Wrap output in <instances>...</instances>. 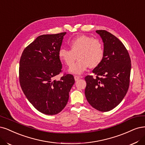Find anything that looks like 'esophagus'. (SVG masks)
Wrapping results in <instances>:
<instances>
[{
  "mask_svg": "<svg viewBox=\"0 0 145 145\" xmlns=\"http://www.w3.org/2000/svg\"><path fill=\"white\" fill-rule=\"evenodd\" d=\"M80 76H74V79H75V80H76V81H77L78 80L80 79Z\"/></svg>",
  "mask_w": 145,
  "mask_h": 145,
  "instance_id": "1",
  "label": "esophagus"
}]
</instances>
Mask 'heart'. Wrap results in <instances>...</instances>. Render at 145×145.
I'll return each instance as SVG.
<instances>
[{
  "label": "heart",
  "mask_w": 145,
  "mask_h": 145,
  "mask_svg": "<svg viewBox=\"0 0 145 145\" xmlns=\"http://www.w3.org/2000/svg\"><path fill=\"white\" fill-rule=\"evenodd\" d=\"M70 50L61 48L59 50L58 56L68 67H71L77 56L78 61L69 69L73 74H81L90 68H95L102 62L104 50L100 39L93 38L85 35H81L69 42Z\"/></svg>",
  "instance_id": "b5f03b06"
}]
</instances>
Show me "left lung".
Returning a JSON list of instances; mask_svg holds the SVG:
<instances>
[{
  "mask_svg": "<svg viewBox=\"0 0 145 145\" xmlns=\"http://www.w3.org/2000/svg\"><path fill=\"white\" fill-rule=\"evenodd\" d=\"M96 32L104 42L102 62L94 68L96 75L87 76L85 96L91 106L101 112L116 107L125 96L129 85L131 59L127 48L115 36L104 30Z\"/></svg>",
  "mask_w": 145,
  "mask_h": 145,
  "instance_id": "obj_1",
  "label": "left lung"
}]
</instances>
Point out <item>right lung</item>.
Here are the masks:
<instances>
[{"label":"right lung","mask_w":145,"mask_h":145,"mask_svg":"<svg viewBox=\"0 0 145 145\" xmlns=\"http://www.w3.org/2000/svg\"><path fill=\"white\" fill-rule=\"evenodd\" d=\"M66 32L42 35L24 48L20 60L19 81L29 101L39 112L48 115L61 112L66 106L74 76L62 72L58 52Z\"/></svg>","instance_id":"right-lung-1"}]
</instances>
